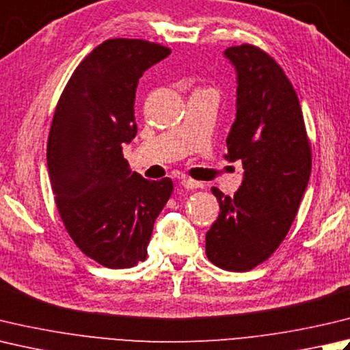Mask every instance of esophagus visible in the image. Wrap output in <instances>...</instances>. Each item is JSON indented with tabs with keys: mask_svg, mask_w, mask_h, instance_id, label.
<instances>
[{
	"mask_svg": "<svg viewBox=\"0 0 350 350\" xmlns=\"http://www.w3.org/2000/svg\"><path fill=\"white\" fill-rule=\"evenodd\" d=\"M182 187L187 188V189H196V188H202L203 185L200 182H196L193 179H188V177H183V179L180 180Z\"/></svg>",
	"mask_w": 350,
	"mask_h": 350,
	"instance_id": "34e87169",
	"label": "esophagus"
}]
</instances>
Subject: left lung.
Here are the masks:
<instances>
[{"label": "left lung", "instance_id": "obj_1", "mask_svg": "<svg viewBox=\"0 0 350 350\" xmlns=\"http://www.w3.org/2000/svg\"><path fill=\"white\" fill-rule=\"evenodd\" d=\"M237 70V118L226 144L241 161L234 197L212 194L220 215L206 232V256L229 271H249L271 256L288 234L311 174V146L302 107L278 62L250 44L229 46Z\"/></svg>", "mask_w": 350, "mask_h": 350}]
</instances>
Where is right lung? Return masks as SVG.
Wrapping results in <instances>:
<instances>
[{
    "label": "right lung",
    "mask_w": 350,
    "mask_h": 350,
    "mask_svg": "<svg viewBox=\"0 0 350 350\" xmlns=\"http://www.w3.org/2000/svg\"><path fill=\"white\" fill-rule=\"evenodd\" d=\"M170 48L142 39H107L75 68L53 116L46 163L57 211L75 245L107 269L147 258L157 215L173 180H147L122 156L132 141L135 94L144 71Z\"/></svg>",
    "instance_id": "right-lung-1"
}]
</instances>
